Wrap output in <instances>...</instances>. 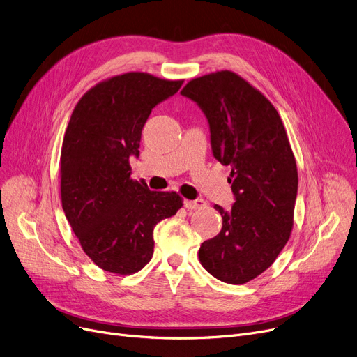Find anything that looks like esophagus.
<instances>
[{"label": "esophagus", "instance_id": "esophagus-1", "mask_svg": "<svg viewBox=\"0 0 357 357\" xmlns=\"http://www.w3.org/2000/svg\"><path fill=\"white\" fill-rule=\"evenodd\" d=\"M205 205H207V202H205L204 199H183V207L188 208V210H199V208H204Z\"/></svg>", "mask_w": 357, "mask_h": 357}]
</instances>
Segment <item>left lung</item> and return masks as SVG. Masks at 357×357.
Listing matches in <instances>:
<instances>
[{"instance_id": "obj_1", "label": "left lung", "mask_w": 357, "mask_h": 357, "mask_svg": "<svg viewBox=\"0 0 357 357\" xmlns=\"http://www.w3.org/2000/svg\"><path fill=\"white\" fill-rule=\"evenodd\" d=\"M207 117L214 158L230 165L234 195L221 231L205 240L201 265L226 284L265 272L287 245L294 224L298 172L287 131L264 93L230 70L195 78L181 91Z\"/></svg>"}]
</instances>
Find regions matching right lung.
Returning <instances> with one entry per match:
<instances>
[{"instance_id":"1","label":"right lung","mask_w":357,"mask_h":357,"mask_svg":"<svg viewBox=\"0 0 357 357\" xmlns=\"http://www.w3.org/2000/svg\"><path fill=\"white\" fill-rule=\"evenodd\" d=\"M183 81L128 72L91 88L75 107L61 153L62 208L98 268L130 275L153 256V229L182 207L176 192L150 191L130 178L152 109Z\"/></svg>"}]
</instances>
